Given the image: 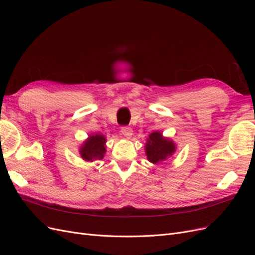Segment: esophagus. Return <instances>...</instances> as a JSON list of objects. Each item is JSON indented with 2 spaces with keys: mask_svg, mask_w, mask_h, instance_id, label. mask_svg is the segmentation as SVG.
Returning <instances> with one entry per match:
<instances>
[{
  "mask_svg": "<svg viewBox=\"0 0 255 255\" xmlns=\"http://www.w3.org/2000/svg\"><path fill=\"white\" fill-rule=\"evenodd\" d=\"M121 134L127 138H130L133 136V129L128 127H123L121 128Z\"/></svg>",
  "mask_w": 255,
  "mask_h": 255,
  "instance_id": "1",
  "label": "esophagus"
}]
</instances>
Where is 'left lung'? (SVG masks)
Listing matches in <instances>:
<instances>
[{
  "label": "left lung",
  "instance_id": "8db88e82",
  "mask_svg": "<svg viewBox=\"0 0 255 255\" xmlns=\"http://www.w3.org/2000/svg\"><path fill=\"white\" fill-rule=\"evenodd\" d=\"M144 146L146 158L152 164H159L171 157L176 150L174 141L170 138L163 136L158 130L149 135Z\"/></svg>",
  "mask_w": 255,
  "mask_h": 255
}]
</instances>
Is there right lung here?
Masks as SVG:
<instances>
[{
    "instance_id": "right-lung-1",
    "label": "right lung",
    "mask_w": 255,
    "mask_h": 255,
    "mask_svg": "<svg viewBox=\"0 0 255 255\" xmlns=\"http://www.w3.org/2000/svg\"><path fill=\"white\" fill-rule=\"evenodd\" d=\"M79 152L81 157L89 163L102 159L106 153V137L100 133L88 135L80 145Z\"/></svg>"
}]
</instances>
